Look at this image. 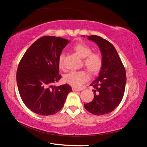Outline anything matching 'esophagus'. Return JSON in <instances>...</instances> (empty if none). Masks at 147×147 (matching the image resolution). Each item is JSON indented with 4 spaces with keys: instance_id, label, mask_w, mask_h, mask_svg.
I'll use <instances>...</instances> for the list:
<instances>
[{
    "instance_id": "obj_1",
    "label": "esophagus",
    "mask_w": 147,
    "mask_h": 147,
    "mask_svg": "<svg viewBox=\"0 0 147 147\" xmlns=\"http://www.w3.org/2000/svg\"><path fill=\"white\" fill-rule=\"evenodd\" d=\"M72 89H73V91H81V89H78V88H74V87H73V88H72Z\"/></svg>"
}]
</instances>
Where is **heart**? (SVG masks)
Masks as SVG:
<instances>
[{"label": "heart", "instance_id": "1", "mask_svg": "<svg viewBox=\"0 0 147 147\" xmlns=\"http://www.w3.org/2000/svg\"><path fill=\"white\" fill-rule=\"evenodd\" d=\"M73 50L80 57L84 58V65L89 73L95 75L100 71L103 65V58L100 53L92 52L91 47L82 42L73 45ZM64 57L63 53H61L58 57V65L60 69L64 67ZM88 79L89 75L85 71H71L63 76L65 82L74 88H80Z\"/></svg>", "mask_w": 147, "mask_h": 147}]
</instances>
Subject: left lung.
Segmentation results:
<instances>
[{
    "instance_id": "8db88e82",
    "label": "left lung",
    "mask_w": 147,
    "mask_h": 147,
    "mask_svg": "<svg viewBox=\"0 0 147 147\" xmlns=\"http://www.w3.org/2000/svg\"><path fill=\"white\" fill-rule=\"evenodd\" d=\"M98 45L103 58L99 76L90 86L94 88V98L84 107L95 115H102L113 111L123 99L125 90V68L115 47L100 36H88Z\"/></svg>"
}]
</instances>
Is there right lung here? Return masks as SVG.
Returning a JSON list of instances; mask_svg holds the SVG:
<instances>
[{"instance_id":"right-lung-1","label":"right lung","mask_w":147,"mask_h":147,"mask_svg":"<svg viewBox=\"0 0 147 147\" xmlns=\"http://www.w3.org/2000/svg\"><path fill=\"white\" fill-rule=\"evenodd\" d=\"M69 41L43 36L26 51L17 70V84L24 104L38 115H53L63 106L71 86H53L61 78L58 57Z\"/></svg>"}]
</instances>
